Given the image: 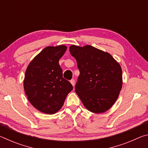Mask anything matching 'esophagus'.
Returning <instances> with one entry per match:
<instances>
[{"instance_id":"obj_1","label":"esophagus","mask_w":148,"mask_h":148,"mask_svg":"<svg viewBox=\"0 0 148 148\" xmlns=\"http://www.w3.org/2000/svg\"><path fill=\"white\" fill-rule=\"evenodd\" d=\"M71 84L72 85V86H75V80L74 79H72L71 80Z\"/></svg>"}]
</instances>
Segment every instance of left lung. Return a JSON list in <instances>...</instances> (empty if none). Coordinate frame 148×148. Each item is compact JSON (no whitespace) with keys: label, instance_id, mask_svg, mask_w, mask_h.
Returning <instances> with one entry per match:
<instances>
[{"label":"left lung","instance_id":"1","mask_svg":"<svg viewBox=\"0 0 148 148\" xmlns=\"http://www.w3.org/2000/svg\"><path fill=\"white\" fill-rule=\"evenodd\" d=\"M79 75L75 91L86 108L93 113L107 111L116 102L123 84L121 66L110 53L89 45H72Z\"/></svg>","mask_w":148,"mask_h":148}]
</instances>
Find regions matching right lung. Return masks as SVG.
Segmentation results:
<instances>
[{
    "label": "right lung",
    "mask_w": 148,
    "mask_h": 148,
    "mask_svg": "<svg viewBox=\"0 0 148 148\" xmlns=\"http://www.w3.org/2000/svg\"><path fill=\"white\" fill-rule=\"evenodd\" d=\"M66 46H47L30 62L24 79L29 101L39 111L53 114L61 108L73 86L62 77L59 61Z\"/></svg>",
    "instance_id": "add662e5"
}]
</instances>
